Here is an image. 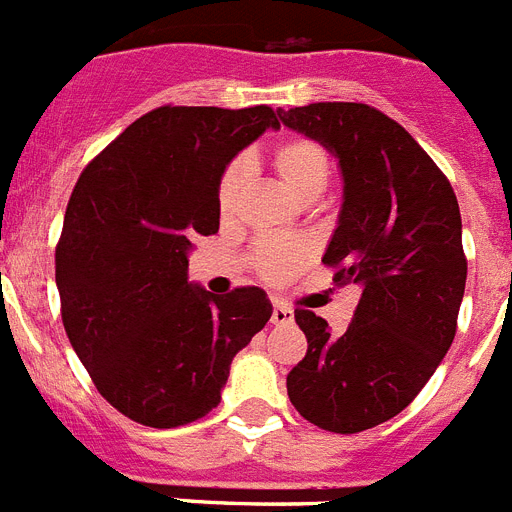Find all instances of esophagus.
Listing matches in <instances>:
<instances>
[{"instance_id": "34e87169", "label": "esophagus", "mask_w": 512, "mask_h": 512, "mask_svg": "<svg viewBox=\"0 0 512 512\" xmlns=\"http://www.w3.org/2000/svg\"><path fill=\"white\" fill-rule=\"evenodd\" d=\"M292 320H295V312L289 310L287 305H274V312H271V323L274 325H287V323H292Z\"/></svg>"}]
</instances>
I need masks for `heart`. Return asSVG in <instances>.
Masks as SVG:
<instances>
[{"label":"heart","mask_w":512,"mask_h":512,"mask_svg":"<svg viewBox=\"0 0 512 512\" xmlns=\"http://www.w3.org/2000/svg\"><path fill=\"white\" fill-rule=\"evenodd\" d=\"M271 164H274V171H277L284 187L295 194L300 202L318 200L330 179L328 153L315 140H282L274 148ZM248 176H251L248 158H235L233 164H228V169L220 176V184H217V210H220L223 220L233 217L238 205H241ZM307 259H310V246L305 241H264L253 253V266H256L261 277L279 284L287 282L295 271H300Z\"/></svg>","instance_id":"1"}]
</instances>
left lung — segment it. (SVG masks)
I'll list each match as a JSON object with an SVG mask.
<instances>
[{"label": "left lung", "mask_w": 512, "mask_h": 512, "mask_svg": "<svg viewBox=\"0 0 512 512\" xmlns=\"http://www.w3.org/2000/svg\"><path fill=\"white\" fill-rule=\"evenodd\" d=\"M284 128L336 156L343 202L323 264L359 284L346 333L297 310L307 354L287 374L297 413L323 431L359 433L415 400L456 336L467 259L449 179L408 130L369 104L277 110Z\"/></svg>", "instance_id": "left-lung-1"}]
</instances>
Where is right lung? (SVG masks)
I'll return each instance as SVG.
<instances>
[{
  "label": "right lung",
  "instance_id": "add662e5",
  "mask_svg": "<svg viewBox=\"0 0 512 512\" xmlns=\"http://www.w3.org/2000/svg\"><path fill=\"white\" fill-rule=\"evenodd\" d=\"M277 112L158 107L76 182L56 248L61 318L112 408L176 428L217 408L233 356L271 318L264 289L215 297L189 282L197 235L220 228L217 184Z\"/></svg>",
  "mask_w": 512,
  "mask_h": 512
}]
</instances>
